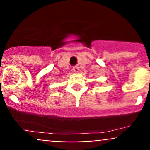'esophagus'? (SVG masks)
Listing matches in <instances>:
<instances>
[{"mask_svg": "<svg viewBox=\"0 0 150 150\" xmlns=\"http://www.w3.org/2000/svg\"><path fill=\"white\" fill-rule=\"evenodd\" d=\"M73 71L75 73H77L78 71H79V67H78L77 66H74V67H73Z\"/></svg>", "mask_w": 150, "mask_h": 150, "instance_id": "esophagus-1", "label": "esophagus"}]
</instances>
